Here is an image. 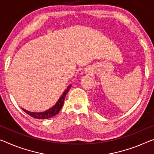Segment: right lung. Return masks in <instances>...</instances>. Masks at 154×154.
I'll list each match as a JSON object with an SVG mask.
<instances>
[{
  "mask_svg": "<svg viewBox=\"0 0 154 154\" xmlns=\"http://www.w3.org/2000/svg\"><path fill=\"white\" fill-rule=\"evenodd\" d=\"M71 87H72V84H70L69 86L67 87V88L66 89L65 91L63 92L62 96L59 98L58 100L56 102L55 105H54L52 107L49 108V109L45 111V112H29V111L26 110L23 108H22V109L24 111L25 113H27L28 115H29L30 116H32L34 118H37V119H47V118L53 117L54 116L57 114V113L59 112V111L61 109V108H62L66 94H67L68 91H69Z\"/></svg>",
  "mask_w": 154,
  "mask_h": 154,
  "instance_id": "obj_1",
  "label": "right lung"
}]
</instances>
